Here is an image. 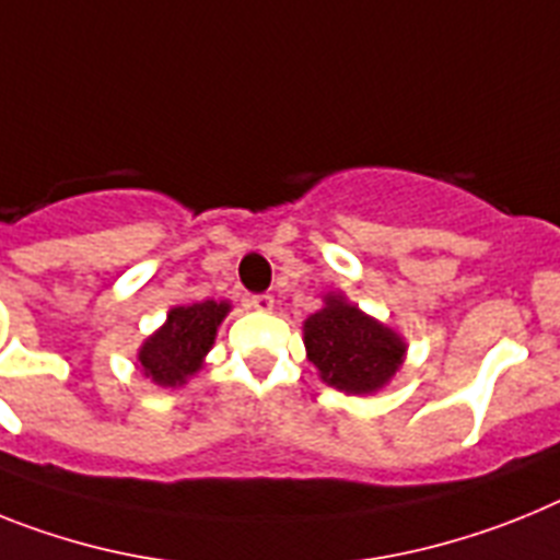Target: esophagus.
Instances as JSON below:
<instances>
[{"label": "esophagus", "mask_w": 560, "mask_h": 560, "mask_svg": "<svg viewBox=\"0 0 560 560\" xmlns=\"http://www.w3.org/2000/svg\"><path fill=\"white\" fill-rule=\"evenodd\" d=\"M248 305H252L255 312H271V308H275V298H271V294H255V298L248 300Z\"/></svg>", "instance_id": "1"}]
</instances>
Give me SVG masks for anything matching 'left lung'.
<instances>
[{
    "mask_svg": "<svg viewBox=\"0 0 560 560\" xmlns=\"http://www.w3.org/2000/svg\"><path fill=\"white\" fill-rule=\"evenodd\" d=\"M303 342L319 380L357 396L385 388L408 351L394 328L368 317L342 294H328L326 305L305 319Z\"/></svg>",
    "mask_w": 560,
    "mask_h": 560,
    "instance_id": "1",
    "label": "left lung"
}]
</instances>
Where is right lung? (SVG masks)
<instances>
[{
    "mask_svg": "<svg viewBox=\"0 0 560 560\" xmlns=\"http://www.w3.org/2000/svg\"><path fill=\"white\" fill-rule=\"evenodd\" d=\"M232 312L226 300L214 303L175 305L166 314V323L138 348V365L161 388H178L203 368L209 348L214 346L218 326Z\"/></svg>",
    "mask_w": 560,
    "mask_h": 560,
    "instance_id": "add662e5",
    "label": "right lung"
}]
</instances>
